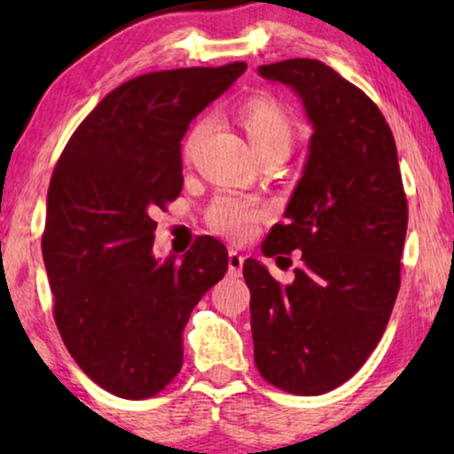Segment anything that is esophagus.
Segmentation results:
<instances>
[{
    "instance_id": "esophagus-1",
    "label": "esophagus",
    "mask_w": 454,
    "mask_h": 454,
    "mask_svg": "<svg viewBox=\"0 0 454 454\" xmlns=\"http://www.w3.org/2000/svg\"><path fill=\"white\" fill-rule=\"evenodd\" d=\"M244 269V256L238 250H229V275L239 277Z\"/></svg>"
}]
</instances>
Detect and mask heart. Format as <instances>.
I'll return each instance as SVG.
<instances>
[{
  "mask_svg": "<svg viewBox=\"0 0 454 454\" xmlns=\"http://www.w3.org/2000/svg\"><path fill=\"white\" fill-rule=\"evenodd\" d=\"M238 120L246 129L247 140L252 142L254 151H266V148H283L289 151L294 140V123L281 105L270 97H254L241 105ZM208 121H198L185 140V153H192L196 142L207 132ZM262 213L256 204L246 198L227 194L219 196L208 210V225L223 235L233 239H246L256 231L258 221Z\"/></svg>",
  "mask_w": 454,
  "mask_h": 454,
  "instance_id": "obj_1",
  "label": "heart"
}]
</instances>
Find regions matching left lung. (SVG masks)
Instances as JSON below:
<instances>
[{"label":"left lung","instance_id":"1","mask_svg":"<svg viewBox=\"0 0 454 454\" xmlns=\"http://www.w3.org/2000/svg\"><path fill=\"white\" fill-rule=\"evenodd\" d=\"M300 97L312 136L285 225L264 256L301 252L281 287L258 260L244 262L254 359L264 380L325 395L356 374L380 340L399 294L407 198L388 123L357 86L318 59L260 66Z\"/></svg>","mask_w":454,"mask_h":454}]
</instances>
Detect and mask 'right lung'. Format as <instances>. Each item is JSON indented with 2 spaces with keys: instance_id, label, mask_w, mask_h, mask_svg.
Wrapping results in <instances>:
<instances>
[{
  "instance_id": "right-lung-1",
  "label": "right lung",
  "mask_w": 454,
  "mask_h": 454,
  "mask_svg": "<svg viewBox=\"0 0 454 454\" xmlns=\"http://www.w3.org/2000/svg\"><path fill=\"white\" fill-rule=\"evenodd\" d=\"M246 67L128 80L80 123L55 165L43 233L55 322L84 374L123 399H148L176 378L192 309L227 272L225 246L210 235L179 262L154 256L153 216L184 188L192 120Z\"/></svg>"
}]
</instances>
